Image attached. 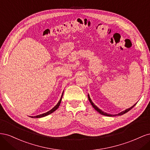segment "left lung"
Returning <instances> with one entry per match:
<instances>
[{"mask_svg":"<svg viewBox=\"0 0 150 150\" xmlns=\"http://www.w3.org/2000/svg\"><path fill=\"white\" fill-rule=\"evenodd\" d=\"M88 99H89V102L91 103V105L93 106V107L95 109V110H96L98 112L100 113V114H101L102 115H104V116H121V115H124V114H125V113H126L127 112H128L129 110H131V109H132V108H133L136 105V104H137V103L136 104H134L133 106H131V108H128V109H127V110H125V111H122V112H121L118 113V114H117V115H112L108 114V113H106V112H104V111H103L102 110H101L100 109L98 108L96 105H95V104L93 103L92 100H91V98H90V97H89V94L88 95Z\"/></svg>","mask_w":150,"mask_h":150,"instance_id":"8db88e82","label":"left lung"}]
</instances>
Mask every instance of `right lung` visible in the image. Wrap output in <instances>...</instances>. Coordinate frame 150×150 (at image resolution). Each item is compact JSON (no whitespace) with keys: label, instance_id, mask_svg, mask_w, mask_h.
<instances>
[{"label":"right lung","instance_id":"right-lung-1","mask_svg":"<svg viewBox=\"0 0 150 150\" xmlns=\"http://www.w3.org/2000/svg\"><path fill=\"white\" fill-rule=\"evenodd\" d=\"M63 93H64V91H63ZM63 93H62V96H61V99H60V100L59 101L58 103L56 104V105L55 106H54V107L52 109V110H51L50 111H47V112L43 113V114H42V115H38V116H30V117H37V118H39V117H44V116H47V115H50V114H51V113L53 112L54 111H55L57 110V109L59 108V105H60L61 100H62V95H63Z\"/></svg>","mask_w":150,"mask_h":150}]
</instances>
